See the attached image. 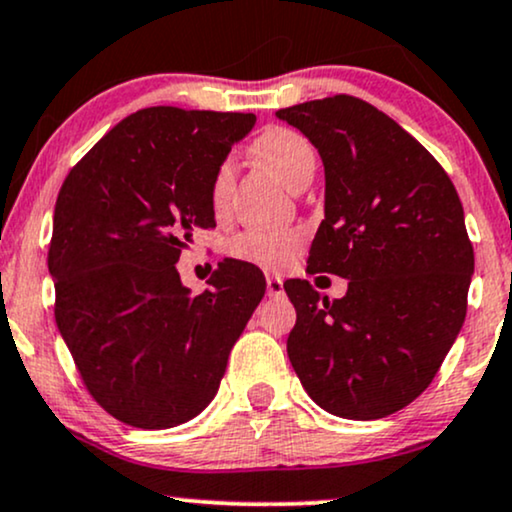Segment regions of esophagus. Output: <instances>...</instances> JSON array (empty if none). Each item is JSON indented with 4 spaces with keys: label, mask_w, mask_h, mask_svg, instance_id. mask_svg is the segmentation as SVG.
Instances as JSON below:
<instances>
[{
    "label": "esophagus",
    "mask_w": 512,
    "mask_h": 512,
    "mask_svg": "<svg viewBox=\"0 0 512 512\" xmlns=\"http://www.w3.org/2000/svg\"><path fill=\"white\" fill-rule=\"evenodd\" d=\"M267 295H269V298H281V295H283V279H281V276H267Z\"/></svg>",
    "instance_id": "1"
}]
</instances>
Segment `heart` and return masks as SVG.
<instances>
[{
  "instance_id": "b5f03b06",
  "label": "heart",
  "mask_w": 512,
  "mask_h": 512,
  "mask_svg": "<svg viewBox=\"0 0 512 512\" xmlns=\"http://www.w3.org/2000/svg\"><path fill=\"white\" fill-rule=\"evenodd\" d=\"M250 155L288 188L303 176H312V169H315V150H312L310 140L303 133L286 126L264 128L252 140ZM231 176V162L219 164V169L214 171L209 197H212V207L217 212H221L229 202ZM300 245H303V236L298 231L250 229L233 236L226 250L233 260L255 264L262 269H283L295 260Z\"/></svg>"
}]
</instances>
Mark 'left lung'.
<instances>
[{
	"label": "left lung",
	"instance_id": "obj_1",
	"mask_svg": "<svg viewBox=\"0 0 512 512\" xmlns=\"http://www.w3.org/2000/svg\"><path fill=\"white\" fill-rule=\"evenodd\" d=\"M317 147L324 221L307 272L348 279L329 300L283 283L298 312L288 360L319 408L379 420L432 384L463 329L474 252L441 164L377 107L334 95L276 112Z\"/></svg>",
	"mask_w": 512,
	"mask_h": 512
}]
</instances>
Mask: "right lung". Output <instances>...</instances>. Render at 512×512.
Here are the masks:
<instances>
[{"instance_id": "right-lung-1", "label": "right lung", "mask_w": 512, "mask_h": 512, "mask_svg": "<svg viewBox=\"0 0 512 512\" xmlns=\"http://www.w3.org/2000/svg\"><path fill=\"white\" fill-rule=\"evenodd\" d=\"M255 114L140 109L73 166L54 207V317L90 396L119 422L169 429L217 396L264 298L255 264L224 260L190 295L176 262L212 229L214 171Z\"/></svg>"}]
</instances>
